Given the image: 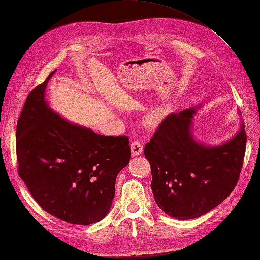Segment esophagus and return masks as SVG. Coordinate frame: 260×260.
I'll use <instances>...</instances> for the list:
<instances>
[{
    "instance_id": "34e87169",
    "label": "esophagus",
    "mask_w": 260,
    "mask_h": 260,
    "mask_svg": "<svg viewBox=\"0 0 260 260\" xmlns=\"http://www.w3.org/2000/svg\"><path fill=\"white\" fill-rule=\"evenodd\" d=\"M143 152V144L139 140H135L131 143V154L132 156H139Z\"/></svg>"
}]
</instances>
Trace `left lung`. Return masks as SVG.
Masks as SVG:
<instances>
[{"instance_id":"obj_1","label":"left lung","mask_w":260,"mask_h":260,"mask_svg":"<svg viewBox=\"0 0 260 260\" xmlns=\"http://www.w3.org/2000/svg\"><path fill=\"white\" fill-rule=\"evenodd\" d=\"M195 108L167 116L144 147L158 207L179 220L194 219L222 203L237 185L246 149L244 124L219 146L196 143L191 135Z\"/></svg>"}]
</instances>
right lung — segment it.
I'll return each instance as SVG.
<instances>
[{"instance_id": "right-lung-1", "label": "right lung", "mask_w": 260, "mask_h": 260, "mask_svg": "<svg viewBox=\"0 0 260 260\" xmlns=\"http://www.w3.org/2000/svg\"><path fill=\"white\" fill-rule=\"evenodd\" d=\"M53 74L29 93L17 121L18 175L46 212L89 225L112 206L117 175L130 161L129 138L101 136L54 113L44 100Z\"/></svg>"}]
</instances>
